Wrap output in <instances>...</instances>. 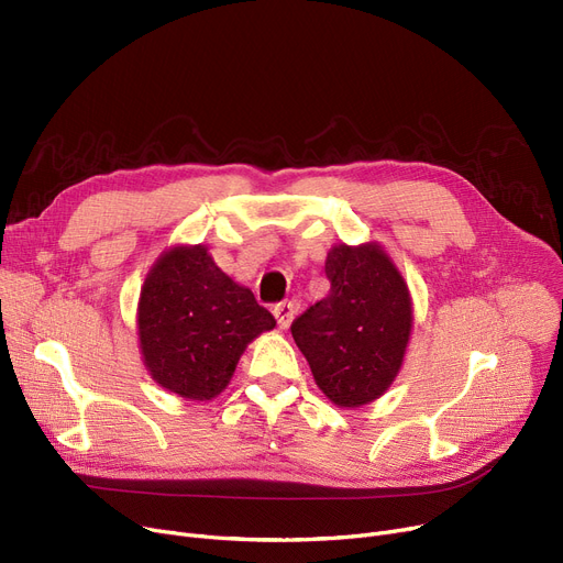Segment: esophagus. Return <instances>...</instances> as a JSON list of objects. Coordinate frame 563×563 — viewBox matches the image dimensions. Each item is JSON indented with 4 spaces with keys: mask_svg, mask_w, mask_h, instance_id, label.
I'll return each instance as SVG.
<instances>
[{
    "mask_svg": "<svg viewBox=\"0 0 563 563\" xmlns=\"http://www.w3.org/2000/svg\"><path fill=\"white\" fill-rule=\"evenodd\" d=\"M294 312H297V308H294V303H287V301H283L274 308V314H276V321H278L280 329L289 327L291 319H294Z\"/></svg>",
    "mask_w": 563,
    "mask_h": 563,
    "instance_id": "34e87169",
    "label": "esophagus"
}]
</instances>
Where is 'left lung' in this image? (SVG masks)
<instances>
[{
    "label": "left lung",
    "instance_id": "1",
    "mask_svg": "<svg viewBox=\"0 0 563 563\" xmlns=\"http://www.w3.org/2000/svg\"><path fill=\"white\" fill-rule=\"evenodd\" d=\"M327 297L291 323L314 383L340 408H361L397 378L412 329L410 291L378 242L335 244Z\"/></svg>",
    "mask_w": 563,
    "mask_h": 563
}]
</instances>
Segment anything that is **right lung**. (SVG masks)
I'll use <instances>...</instances> for the list:
<instances>
[{
  "label": "right lung",
  "instance_id": "1",
  "mask_svg": "<svg viewBox=\"0 0 563 563\" xmlns=\"http://www.w3.org/2000/svg\"><path fill=\"white\" fill-rule=\"evenodd\" d=\"M274 327V314L223 274L202 244L164 251L141 287L143 365L157 386L183 399L221 395L249 342Z\"/></svg>",
  "mask_w": 563,
  "mask_h": 563
}]
</instances>
